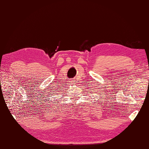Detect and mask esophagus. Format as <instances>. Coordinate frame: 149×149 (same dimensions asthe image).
Here are the masks:
<instances>
[{
  "label": "esophagus",
  "mask_w": 149,
  "mask_h": 149,
  "mask_svg": "<svg viewBox=\"0 0 149 149\" xmlns=\"http://www.w3.org/2000/svg\"><path fill=\"white\" fill-rule=\"evenodd\" d=\"M71 82H72V84H75V80L73 79V80H72V81H71Z\"/></svg>",
  "instance_id": "1"
}]
</instances>
